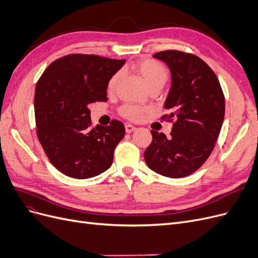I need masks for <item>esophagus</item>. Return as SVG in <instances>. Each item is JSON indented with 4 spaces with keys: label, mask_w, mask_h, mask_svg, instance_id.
Returning a JSON list of instances; mask_svg holds the SVG:
<instances>
[{
    "label": "esophagus",
    "mask_w": 258,
    "mask_h": 258,
    "mask_svg": "<svg viewBox=\"0 0 258 258\" xmlns=\"http://www.w3.org/2000/svg\"><path fill=\"white\" fill-rule=\"evenodd\" d=\"M124 129H126L127 134H131L132 131L136 130V127L134 126V124H131V123H126V124H124Z\"/></svg>",
    "instance_id": "obj_1"
}]
</instances>
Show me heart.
Here are the masks:
<instances>
[{"instance_id":"b5f03b06","label":"heart","mask_w":258,"mask_h":258,"mask_svg":"<svg viewBox=\"0 0 258 258\" xmlns=\"http://www.w3.org/2000/svg\"><path fill=\"white\" fill-rule=\"evenodd\" d=\"M136 72L142 77L143 82L150 89L152 87H162L169 79L168 69L163 66L161 62L154 59H143L139 61L135 66ZM120 73H115L106 85L107 92H113L117 83L119 81ZM146 110L144 107L134 105V104H123L119 108V113L122 117L130 120H139L142 118V116Z\"/></svg>"}]
</instances>
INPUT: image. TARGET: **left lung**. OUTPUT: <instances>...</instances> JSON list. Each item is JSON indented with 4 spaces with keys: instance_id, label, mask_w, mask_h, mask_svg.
<instances>
[{
    "instance_id": "obj_1",
    "label": "left lung",
    "mask_w": 258,
    "mask_h": 258,
    "mask_svg": "<svg viewBox=\"0 0 258 258\" xmlns=\"http://www.w3.org/2000/svg\"><path fill=\"white\" fill-rule=\"evenodd\" d=\"M154 57L166 62L171 72L172 85L165 103L169 114L161 119L173 122V127L170 139L151 131L153 140L144 158L156 173L184 177L212 153L224 120L225 97L213 70L196 54L173 49Z\"/></svg>"
}]
</instances>
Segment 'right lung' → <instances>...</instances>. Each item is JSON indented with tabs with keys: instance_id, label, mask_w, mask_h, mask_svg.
<instances>
[{
	"instance_id": "add662e5",
	"label": "right lung",
	"mask_w": 258,
	"mask_h": 258,
	"mask_svg": "<svg viewBox=\"0 0 258 258\" xmlns=\"http://www.w3.org/2000/svg\"><path fill=\"white\" fill-rule=\"evenodd\" d=\"M124 59L71 53L53 62L36 83V135L53 167L73 178H89L111 167L124 136L121 121L91 127L89 104L106 102L108 80Z\"/></svg>"
}]
</instances>
